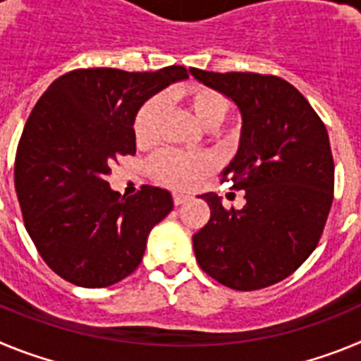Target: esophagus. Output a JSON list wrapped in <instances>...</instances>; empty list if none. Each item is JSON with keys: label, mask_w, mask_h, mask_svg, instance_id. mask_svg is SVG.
<instances>
[{"label": "esophagus", "mask_w": 361, "mask_h": 361, "mask_svg": "<svg viewBox=\"0 0 361 361\" xmlns=\"http://www.w3.org/2000/svg\"><path fill=\"white\" fill-rule=\"evenodd\" d=\"M188 200L186 195H180V193H173V204L175 206H180V204H184Z\"/></svg>", "instance_id": "1"}]
</instances>
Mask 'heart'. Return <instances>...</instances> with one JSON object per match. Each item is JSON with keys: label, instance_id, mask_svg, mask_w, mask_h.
<instances>
[{"label": "heart", "instance_id": "heart-1", "mask_svg": "<svg viewBox=\"0 0 361 361\" xmlns=\"http://www.w3.org/2000/svg\"><path fill=\"white\" fill-rule=\"evenodd\" d=\"M188 106L204 128H219L224 123L231 110V101L209 86H191L184 92ZM162 116V99L149 97L133 119V133L139 142H149L155 139L159 121ZM213 162L202 153H183L173 149H164L149 161V171L159 183L178 190H188L195 186L200 178L212 171Z\"/></svg>", "mask_w": 361, "mask_h": 361}]
</instances>
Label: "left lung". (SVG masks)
Wrapping results in <instances>:
<instances>
[{
	"mask_svg": "<svg viewBox=\"0 0 361 361\" xmlns=\"http://www.w3.org/2000/svg\"><path fill=\"white\" fill-rule=\"evenodd\" d=\"M190 72L240 110V145L222 180L245 193L242 209H226L215 193L200 195L212 216L193 235L197 262L226 288H269L307 260L324 233L334 197L329 135L307 99L282 78Z\"/></svg>",
	"mask_w": 361,
	"mask_h": 361,
	"instance_id": "obj_1",
	"label": "left lung"
}]
</instances>
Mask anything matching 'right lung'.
Here are the masks:
<instances>
[{"mask_svg":"<svg viewBox=\"0 0 361 361\" xmlns=\"http://www.w3.org/2000/svg\"><path fill=\"white\" fill-rule=\"evenodd\" d=\"M186 78L177 65L78 68L57 78L32 110L16 152V193L41 258L66 282L108 288L132 275L152 228L173 209L170 191L142 186L126 199L106 175L121 155L135 153L141 104Z\"/></svg>","mask_w":361,"mask_h":361,"instance_id":"obj_1","label":"right lung"}]
</instances>
